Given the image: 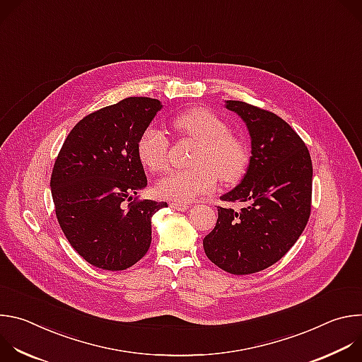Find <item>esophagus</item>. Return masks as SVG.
I'll use <instances>...</instances> for the list:
<instances>
[{"label":"esophagus","mask_w":362,"mask_h":362,"mask_svg":"<svg viewBox=\"0 0 362 362\" xmlns=\"http://www.w3.org/2000/svg\"><path fill=\"white\" fill-rule=\"evenodd\" d=\"M170 206H172L173 209H176V211H179V212H185V211H187V209H189V204H187V203H179V202H173Z\"/></svg>","instance_id":"1"}]
</instances>
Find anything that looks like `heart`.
Segmentation results:
<instances>
[{"label": "heart", "mask_w": 362, "mask_h": 362, "mask_svg": "<svg viewBox=\"0 0 362 362\" xmlns=\"http://www.w3.org/2000/svg\"><path fill=\"white\" fill-rule=\"evenodd\" d=\"M175 127L200 143L190 170H175L163 176L156 190L162 197L183 203L202 193L212 192L216 177L223 183L236 182L249 163V150L236 136L228 133L226 123L208 109H190L179 115ZM169 139L166 133L147 126L139 141L137 156L150 172H162L168 166Z\"/></svg>", "instance_id": "obj_1"}]
</instances>
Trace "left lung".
Masks as SVG:
<instances>
[{
    "label": "left lung",
    "instance_id": "1",
    "mask_svg": "<svg viewBox=\"0 0 362 362\" xmlns=\"http://www.w3.org/2000/svg\"><path fill=\"white\" fill-rule=\"evenodd\" d=\"M249 132L250 159L242 182L225 193L240 209L218 208L203 239L206 256L233 275L264 271L293 246L311 214L313 162L296 132L276 115L226 100Z\"/></svg>",
    "mask_w": 362,
    "mask_h": 362
}]
</instances>
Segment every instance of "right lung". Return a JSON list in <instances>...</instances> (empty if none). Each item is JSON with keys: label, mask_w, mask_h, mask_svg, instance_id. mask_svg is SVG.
Segmentation results:
<instances>
[{"label": "right lung", "mask_w": 362, "mask_h": 362, "mask_svg": "<svg viewBox=\"0 0 362 362\" xmlns=\"http://www.w3.org/2000/svg\"><path fill=\"white\" fill-rule=\"evenodd\" d=\"M162 107L148 97L103 107L73 127L59 153L49 182L56 215L93 267L123 271L150 247L151 216L168 203L131 200L147 186L137 141Z\"/></svg>", "instance_id": "1"}]
</instances>
